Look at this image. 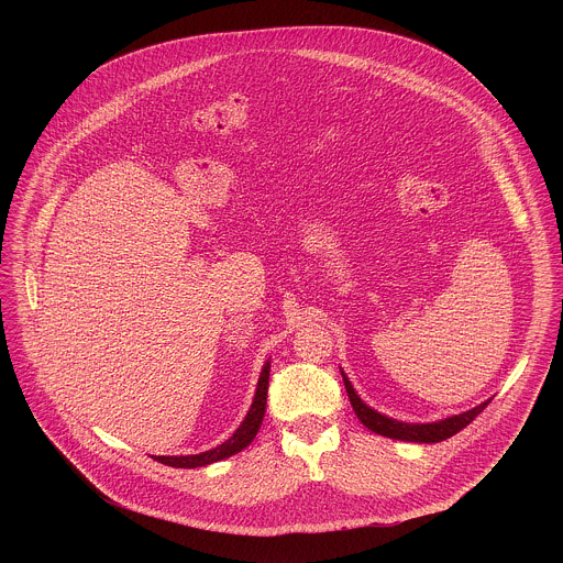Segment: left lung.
Returning a JSON list of instances; mask_svg holds the SVG:
<instances>
[{
	"label": "left lung",
	"mask_w": 563,
	"mask_h": 563,
	"mask_svg": "<svg viewBox=\"0 0 563 563\" xmlns=\"http://www.w3.org/2000/svg\"><path fill=\"white\" fill-rule=\"evenodd\" d=\"M342 373V382H344V388H346V395H349V401L353 405V411L355 416L360 418V422L371 429L373 433H379V435H386V438H393V440H402V442H418V444H433V442H442L451 435H455L457 431H462L466 424H471L483 409L487 407V401L479 402L477 407L468 409V411H462V413H455V416H449V418H442V420H435V422H405V420H397V418H390L377 409H373L371 405L360 399V395L355 393V388L351 386L349 377Z\"/></svg>",
	"instance_id": "8db88e82"
}]
</instances>
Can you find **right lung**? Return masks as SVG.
I'll return each mask as SVG.
<instances>
[{
	"label": "right lung",
	"instance_id": "obj_1",
	"mask_svg": "<svg viewBox=\"0 0 563 563\" xmlns=\"http://www.w3.org/2000/svg\"><path fill=\"white\" fill-rule=\"evenodd\" d=\"M268 373H271V360L264 362L260 379H257V388H255V397L253 402L241 422V427L234 431V435L230 440H225L223 444H219L217 449L197 453V455H154L164 466H173V468H199V466H208L214 462H221L225 457H232L236 453H241L242 449H246L253 438L260 431L264 411H266V393H268Z\"/></svg>",
	"mask_w": 563,
	"mask_h": 563
}]
</instances>
